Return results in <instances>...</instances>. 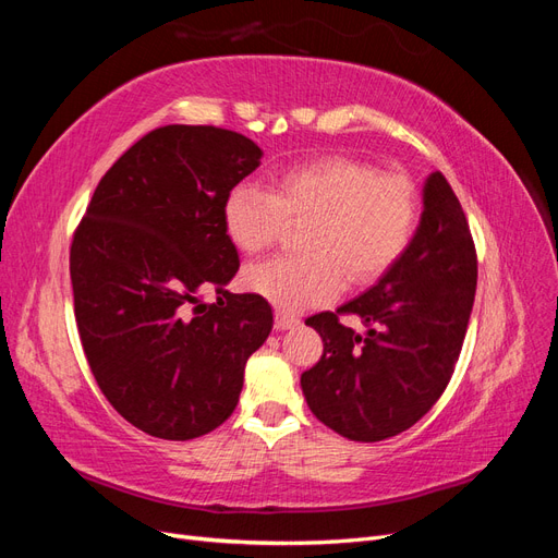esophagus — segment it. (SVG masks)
Listing matches in <instances>:
<instances>
[{
  "label": "esophagus",
  "mask_w": 558,
  "mask_h": 558,
  "mask_svg": "<svg viewBox=\"0 0 558 558\" xmlns=\"http://www.w3.org/2000/svg\"><path fill=\"white\" fill-rule=\"evenodd\" d=\"M275 326H277L279 330H291V328H298V326H300V318L293 316V314L277 312V314H275Z\"/></svg>",
  "instance_id": "obj_1"
}]
</instances>
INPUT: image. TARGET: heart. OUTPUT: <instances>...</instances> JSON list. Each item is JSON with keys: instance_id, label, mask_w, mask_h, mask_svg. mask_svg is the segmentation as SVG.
Listing matches in <instances>:
<instances>
[{"instance_id": "1", "label": "heart", "mask_w": 558, "mask_h": 558, "mask_svg": "<svg viewBox=\"0 0 558 558\" xmlns=\"http://www.w3.org/2000/svg\"><path fill=\"white\" fill-rule=\"evenodd\" d=\"M307 218L302 256L244 269V289L281 312L318 307L351 283L381 277L408 251L418 223V195L404 174H377L373 165L324 156L286 167L269 181L238 183L223 202V228L244 253L272 246L286 221Z\"/></svg>"}]
</instances>
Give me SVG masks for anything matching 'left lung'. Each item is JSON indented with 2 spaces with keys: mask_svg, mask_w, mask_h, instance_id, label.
I'll use <instances>...</instances> for the list:
<instances>
[{
  "mask_svg": "<svg viewBox=\"0 0 558 558\" xmlns=\"http://www.w3.org/2000/svg\"><path fill=\"white\" fill-rule=\"evenodd\" d=\"M475 289L477 253L461 202L433 172L408 251L373 289L305 320L324 340V356L300 377L314 416L356 442L412 428L453 375ZM340 313L359 315L366 332L342 327Z\"/></svg>",
  "mask_w": 558,
  "mask_h": 558,
  "instance_id": "left-lung-1",
  "label": "left lung"
}]
</instances>
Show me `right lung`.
<instances>
[{"mask_svg": "<svg viewBox=\"0 0 558 558\" xmlns=\"http://www.w3.org/2000/svg\"><path fill=\"white\" fill-rule=\"evenodd\" d=\"M260 158L232 130L158 128L113 162L74 232V314L95 381L160 440L221 426L272 330L265 298L223 289L240 269L223 202Z\"/></svg>", "mask_w": 558, "mask_h": 558, "instance_id": "1", "label": "right lung"}]
</instances>
